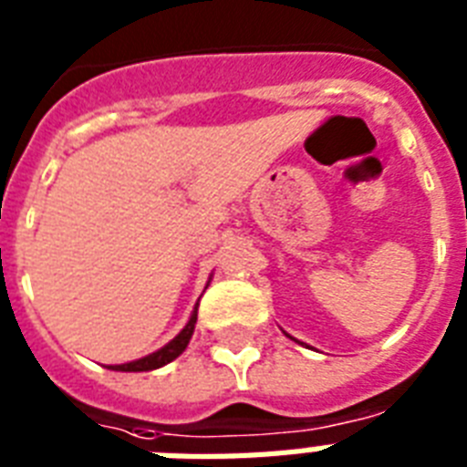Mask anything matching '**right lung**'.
Here are the masks:
<instances>
[{
  "label": "right lung",
  "mask_w": 467,
  "mask_h": 467,
  "mask_svg": "<svg viewBox=\"0 0 467 467\" xmlns=\"http://www.w3.org/2000/svg\"><path fill=\"white\" fill-rule=\"evenodd\" d=\"M196 319H198V303L196 307H193V312H191L186 327H183L182 332L176 334L174 339L169 341V344H164V347L152 351V354L142 356V358H138V361L119 363V366H109V368L123 370V373H140V370H155V368H161V366H167V363L174 361L176 356L183 354V348L189 347L191 337H193V329H196Z\"/></svg>",
  "instance_id": "add662e5"
}]
</instances>
